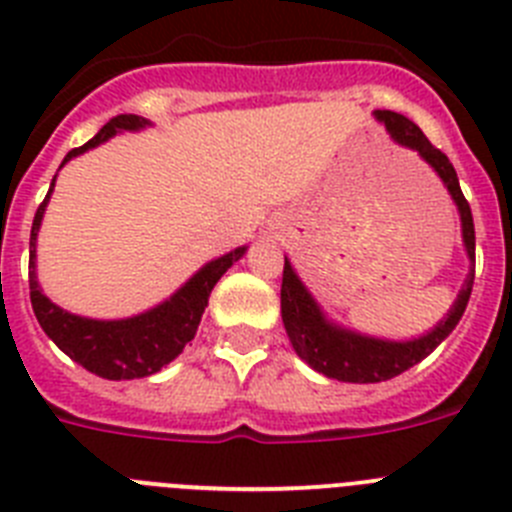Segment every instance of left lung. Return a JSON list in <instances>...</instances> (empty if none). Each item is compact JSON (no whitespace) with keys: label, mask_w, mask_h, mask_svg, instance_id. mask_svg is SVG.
Wrapping results in <instances>:
<instances>
[{"label":"left lung","mask_w":512,"mask_h":512,"mask_svg":"<svg viewBox=\"0 0 512 512\" xmlns=\"http://www.w3.org/2000/svg\"><path fill=\"white\" fill-rule=\"evenodd\" d=\"M376 118L384 123L386 131L391 133V139L407 146V149L417 151L433 167L435 175L441 177L443 185L451 193L453 203L459 208L466 255H469L471 265H474V219H471V208L466 203L464 193H461L459 177H456L453 164L448 162V157L441 149H435L430 144L428 136L410 118L391 113V110H376ZM471 286H474V268L466 275L459 299L453 301L448 317L435 324L428 335L404 342L379 340V337H368L361 335V332L345 330L340 324H332L322 314L317 301L311 299V293L299 281V275L293 273L291 262L286 260L281 286V314L293 350L314 371L324 373L327 379L350 381V384H379V381L394 379V376L404 373L407 368L420 363L422 358H428L451 335L453 327L459 324L461 314H464L466 304H469Z\"/></svg>","instance_id":"8db88e82"}]
</instances>
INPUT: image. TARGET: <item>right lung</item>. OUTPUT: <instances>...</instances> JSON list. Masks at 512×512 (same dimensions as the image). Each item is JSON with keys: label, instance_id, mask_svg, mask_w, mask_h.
I'll return each mask as SVG.
<instances>
[{"label": "right lung", "instance_id": "obj_1", "mask_svg": "<svg viewBox=\"0 0 512 512\" xmlns=\"http://www.w3.org/2000/svg\"><path fill=\"white\" fill-rule=\"evenodd\" d=\"M144 126H149V121L141 115H115L100 128L95 139H90L79 149H71L61 167L71 157L84 154L87 149H95L118 131H139ZM53 182H56V177H53ZM53 182L48 188L46 201L35 211L33 231H30V301H33L38 324L69 355L71 361H77L79 366H84L95 376H102V379H144V376L162 371L193 340L213 286L247 252V247H237L229 255L203 265L185 286L172 293L170 299L144 311V314L128 319L77 317V314H69L61 306L53 304L35 278V239H38V229H41L43 213H46V203L53 193Z\"/></svg>", "mask_w": 512, "mask_h": 512}]
</instances>
